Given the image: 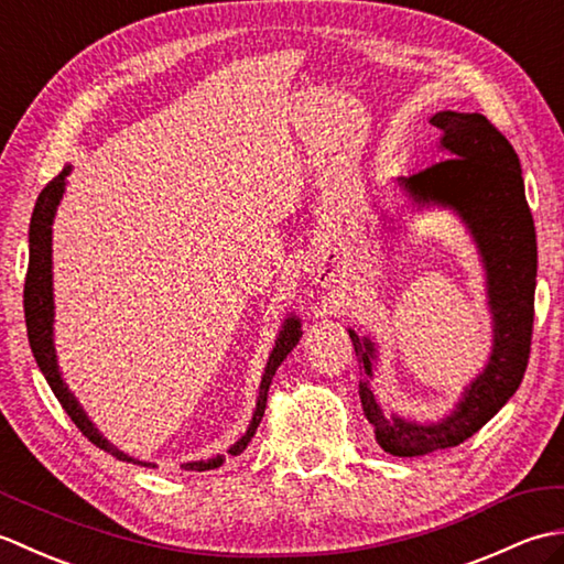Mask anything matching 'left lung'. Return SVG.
Instances as JSON below:
<instances>
[{
  "mask_svg": "<svg viewBox=\"0 0 564 564\" xmlns=\"http://www.w3.org/2000/svg\"><path fill=\"white\" fill-rule=\"evenodd\" d=\"M431 123L441 130L443 160L400 176L398 186L416 210H451L470 232L485 269L492 351L448 414L436 422H416L382 412L370 388L378 346L349 329L358 364H364V380L358 382L364 414L373 424L380 448L398 458L453 448L480 431L519 390L533 334L538 247L519 154L482 113L438 111Z\"/></svg>",
  "mask_w": 564,
  "mask_h": 564,
  "instance_id": "left-lung-1",
  "label": "left lung"
}]
</instances>
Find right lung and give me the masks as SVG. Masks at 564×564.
<instances>
[{"instance_id":"1","label":"right lung","mask_w":564,"mask_h":564,"mask_svg":"<svg viewBox=\"0 0 564 564\" xmlns=\"http://www.w3.org/2000/svg\"><path fill=\"white\" fill-rule=\"evenodd\" d=\"M72 172V164H67L63 172H59L51 184H47L39 200H35V208L31 215V227H29V273H26V285H23V313H26V329H29V344L35 364H39L41 373L45 376L47 386L55 392V398L63 404V410L69 414L72 422L77 424V429L87 436L94 446H99L101 451L111 453L113 458L126 460V463H138V465H152L154 463H145L138 460L133 455L123 453L121 448H116L109 438H104L101 431L94 426L91 419L84 412V406L77 402L75 394L67 388V382L63 380V373H59L57 366V351H55V339H53V325H55V301H53V220L59 200L65 196L67 188V176ZM303 329H301V319L295 315H289L283 319V327L275 337L273 349L269 354L267 368H263V376L259 382V398H257V406L254 414H251V422L247 426V431L239 436L227 453L230 455H239L247 443L251 441V436L257 434V426L263 416V410H267V398H269V388L271 380L275 376V370L285 361L295 344L301 341ZM225 463V455H213L208 460H191L184 463V470H213V467H220Z\"/></svg>"}]
</instances>
